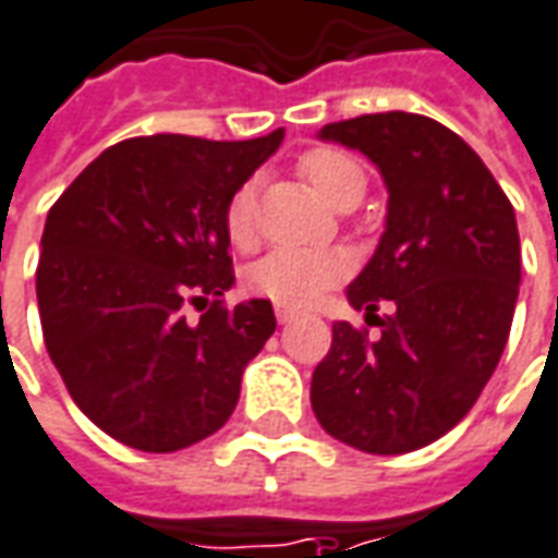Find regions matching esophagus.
<instances>
[{
    "label": "esophagus",
    "mask_w": 558,
    "mask_h": 558,
    "mask_svg": "<svg viewBox=\"0 0 558 558\" xmlns=\"http://www.w3.org/2000/svg\"><path fill=\"white\" fill-rule=\"evenodd\" d=\"M276 318H279V325H291L298 313L294 310H288V306H276Z\"/></svg>",
    "instance_id": "obj_1"
}]
</instances>
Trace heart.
Instances as JSON below:
<instances>
[{"label":"heart","mask_w":558,"mask_h":558,"mask_svg":"<svg viewBox=\"0 0 558 558\" xmlns=\"http://www.w3.org/2000/svg\"><path fill=\"white\" fill-rule=\"evenodd\" d=\"M301 172L306 182L316 187V194L333 209L349 197H361L364 194V167L355 157L337 148H313L301 157ZM225 228L233 245L248 248L255 240V194L252 187H240L228 203L225 213ZM349 272L343 255L337 252H291V248H279L260 257L252 272H248V286L255 288L257 294L270 298L279 306H310L322 291L337 286Z\"/></svg>","instance_id":"obj_1"}]
</instances>
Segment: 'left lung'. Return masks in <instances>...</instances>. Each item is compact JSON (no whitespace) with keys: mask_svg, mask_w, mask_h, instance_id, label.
Masks as SVG:
<instances>
[{"mask_svg":"<svg viewBox=\"0 0 558 558\" xmlns=\"http://www.w3.org/2000/svg\"><path fill=\"white\" fill-rule=\"evenodd\" d=\"M318 140L361 151L386 182V230L345 298L364 316L391 300L396 316L376 317L374 340L333 325L313 413L361 452H413L456 428L498 367L520 294L517 215L477 151L425 114H361Z\"/></svg>","mask_w":558,"mask_h":558,"instance_id":"1","label":"left lung"}]
</instances>
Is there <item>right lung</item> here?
Masks as SVG:
<instances>
[{"mask_svg": "<svg viewBox=\"0 0 558 558\" xmlns=\"http://www.w3.org/2000/svg\"><path fill=\"white\" fill-rule=\"evenodd\" d=\"M282 140L118 142L51 206L36 270L45 345L81 413L126 447L175 452L218 432L276 330L260 298L215 301L197 325L182 310L233 286L228 203Z\"/></svg>", "mask_w": 558, "mask_h": 558, "instance_id": "1", "label": "right lung"}]
</instances>
